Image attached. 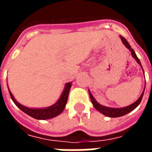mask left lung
I'll return each mask as SVG.
<instances>
[{
	"mask_svg": "<svg viewBox=\"0 0 152 152\" xmlns=\"http://www.w3.org/2000/svg\"><path fill=\"white\" fill-rule=\"evenodd\" d=\"M120 37H121V40H122V42L124 44L125 47L127 48L128 50H129V51L131 52V54H132V56L134 58V59L137 61V63L142 66V64H141L140 61L138 59V58L136 55V53L134 51V50L131 48L130 45L129 44L127 40L125 38H124L123 37H121L120 36ZM143 71V69H142ZM144 73V72H143ZM144 90H145V88H144ZM144 90L143 92L142 93V94L141 96L138 98L136 102H134V103H132L131 105L127 106V107H121V108H113V107H104V106H102L99 104V102L96 101L94 98L93 97L92 94L90 93V91L89 90V97H90V99H91V102H92L93 105L94 107V108L97 110V111H99V112H101L102 114L105 115L107 116H109V117H120V116H123L124 115L128 114V113H129L130 112H132L133 110L137 107V106L140 104L141 101H142V97H143V94H144Z\"/></svg>",
	"mask_w": 152,
	"mask_h": 152,
	"instance_id": "8db88e82",
	"label": "left lung"
}]
</instances>
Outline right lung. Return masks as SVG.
<instances>
[{"label": "right lung", "mask_w": 152, "mask_h": 152, "mask_svg": "<svg viewBox=\"0 0 152 152\" xmlns=\"http://www.w3.org/2000/svg\"><path fill=\"white\" fill-rule=\"evenodd\" d=\"M71 86H72V82L66 83L65 85L63 93L60 96L59 99L52 106L48 107H45V108H30V107H27L25 106L22 105L15 100L14 96L12 94V93L10 91L9 87L8 89L10 98L13 100V102H15V105L17 106L20 110H22L26 114L30 115L31 117L35 118V119H37V120H48V119L55 117V116L58 115L63 112V111L65 108L66 102H67V98H68Z\"/></svg>", "instance_id": "obj_1"}]
</instances>
